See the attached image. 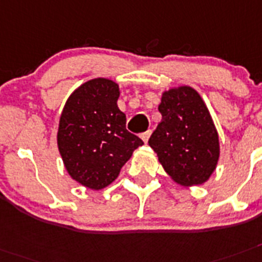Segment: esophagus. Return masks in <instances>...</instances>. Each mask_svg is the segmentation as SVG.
Masks as SVG:
<instances>
[{
	"label": "esophagus",
	"mask_w": 262,
	"mask_h": 262,
	"mask_svg": "<svg viewBox=\"0 0 262 262\" xmlns=\"http://www.w3.org/2000/svg\"><path fill=\"white\" fill-rule=\"evenodd\" d=\"M150 135H151V130H146V132H144V133H142V135H141V138H142V140H144L145 144L148 142V140H149V137H150Z\"/></svg>",
	"instance_id": "esophagus-1"
}]
</instances>
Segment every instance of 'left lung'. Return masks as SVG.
<instances>
[{"mask_svg": "<svg viewBox=\"0 0 262 262\" xmlns=\"http://www.w3.org/2000/svg\"><path fill=\"white\" fill-rule=\"evenodd\" d=\"M158 111L162 121L149 138V145L176 182L200 185L216 169L220 156L219 135L209 111L190 86L162 94Z\"/></svg>", "mask_w": 262, "mask_h": 262, "instance_id": "left-lung-1", "label": "left lung"}]
</instances>
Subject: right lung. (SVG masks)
I'll use <instances>...</instances> for the list:
<instances>
[{
	"instance_id": "add662e5",
	"label": "right lung",
	"mask_w": 262,
	"mask_h": 262,
	"mask_svg": "<svg viewBox=\"0 0 262 262\" xmlns=\"http://www.w3.org/2000/svg\"><path fill=\"white\" fill-rule=\"evenodd\" d=\"M118 96L117 83L94 78L74 90L61 114V157L72 179L86 188L98 190L112 184L133 150L144 144L126 130Z\"/></svg>"
}]
</instances>
